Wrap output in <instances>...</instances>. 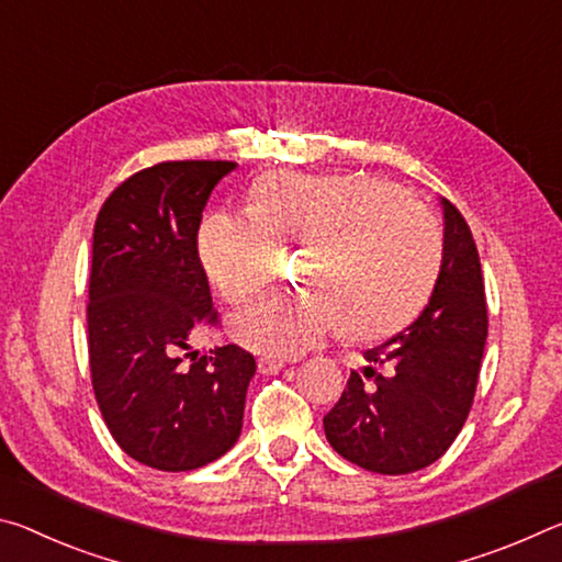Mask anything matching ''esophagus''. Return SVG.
Segmentation results:
<instances>
[{"label":"esophagus","instance_id":"esophagus-1","mask_svg":"<svg viewBox=\"0 0 562 562\" xmlns=\"http://www.w3.org/2000/svg\"><path fill=\"white\" fill-rule=\"evenodd\" d=\"M283 368L281 358H273V356H261L259 358V371L261 373H279Z\"/></svg>","mask_w":562,"mask_h":562}]
</instances>
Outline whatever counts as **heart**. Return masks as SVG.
<instances>
[{"instance_id": "obj_1", "label": "heart", "mask_w": 562, "mask_h": 562, "mask_svg": "<svg viewBox=\"0 0 562 562\" xmlns=\"http://www.w3.org/2000/svg\"><path fill=\"white\" fill-rule=\"evenodd\" d=\"M248 216L216 211L199 228V259L228 303L259 296L279 254H306L296 299H263L232 318L238 341L299 356L341 326L368 338L401 326L434 289L440 232L393 183L334 173L276 171L254 183Z\"/></svg>"}]
</instances>
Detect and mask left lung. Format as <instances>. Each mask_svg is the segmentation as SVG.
Masks as SVG:
<instances>
[{
  "mask_svg": "<svg viewBox=\"0 0 562 562\" xmlns=\"http://www.w3.org/2000/svg\"><path fill=\"white\" fill-rule=\"evenodd\" d=\"M443 263L428 306L403 334L363 358L324 416L328 443L381 475L436 463L471 413L488 338V303L471 226L443 199Z\"/></svg>",
  "mask_w": 562,
  "mask_h": 562,
  "instance_id": "1",
  "label": "left lung"
}]
</instances>
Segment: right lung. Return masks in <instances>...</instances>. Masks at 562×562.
<instances>
[{
  "label": "right lung",
  "instance_id": "obj_1",
  "mask_svg": "<svg viewBox=\"0 0 562 562\" xmlns=\"http://www.w3.org/2000/svg\"><path fill=\"white\" fill-rule=\"evenodd\" d=\"M234 161H161L99 209L89 273V371L119 448L156 471H194L241 434L254 356L241 346L199 353L189 336L218 311L199 259L211 189Z\"/></svg>",
  "mask_w": 562,
  "mask_h": 562
}]
</instances>
